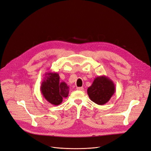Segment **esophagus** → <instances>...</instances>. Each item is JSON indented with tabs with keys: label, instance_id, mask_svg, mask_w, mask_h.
<instances>
[{
	"label": "esophagus",
	"instance_id": "esophagus-1",
	"mask_svg": "<svg viewBox=\"0 0 151 151\" xmlns=\"http://www.w3.org/2000/svg\"><path fill=\"white\" fill-rule=\"evenodd\" d=\"M77 90H79V91H83L84 90V88H83V87H79V88H76Z\"/></svg>",
	"mask_w": 151,
	"mask_h": 151
}]
</instances>
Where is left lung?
<instances>
[{
  "label": "left lung",
  "instance_id": "left-lung-1",
  "mask_svg": "<svg viewBox=\"0 0 151 151\" xmlns=\"http://www.w3.org/2000/svg\"><path fill=\"white\" fill-rule=\"evenodd\" d=\"M115 91V85L113 81L103 75L95 78L92 84L88 89V94L93 102L103 105L110 100Z\"/></svg>",
  "mask_w": 151,
  "mask_h": 151
}]
</instances>
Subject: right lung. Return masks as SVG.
Segmentation results:
<instances>
[{
    "instance_id": "right-lung-1",
    "label": "right lung",
    "mask_w": 151,
    "mask_h": 151,
    "mask_svg": "<svg viewBox=\"0 0 151 151\" xmlns=\"http://www.w3.org/2000/svg\"><path fill=\"white\" fill-rule=\"evenodd\" d=\"M41 84L40 91L44 98L53 105H59L63 98L68 96L69 86L64 81H60L58 73L47 72Z\"/></svg>"
}]
</instances>
